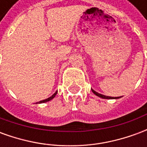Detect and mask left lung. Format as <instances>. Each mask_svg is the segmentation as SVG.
I'll list each match as a JSON object with an SVG mask.
<instances>
[{
    "label": "left lung",
    "mask_w": 147,
    "mask_h": 147,
    "mask_svg": "<svg viewBox=\"0 0 147 147\" xmlns=\"http://www.w3.org/2000/svg\"><path fill=\"white\" fill-rule=\"evenodd\" d=\"M91 90H92V92L95 94V95L98 96V97H100V98H105V99H117V98H120L119 97H117V98H114V97H109V96H105V95H103V94H99V93L96 92L95 90H94L93 89H91Z\"/></svg>",
    "instance_id": "8db88e82"
}]
</instances>
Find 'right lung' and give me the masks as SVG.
Instances as JSON below:
<instances>
[{"mask_svg": "<svg viewBox=\"0 0 147 147\" xmlns=\"http://www.w3.org/2000/svg\"><path fill=\"white\" fill-rule=\"evenodd\" d=\"M57 92H55L54 94H53V95H52L51 97H49V98H46V99H45V100H42V101H40V102H38V103H43V102H49V101H50V100H52V99L54 98L55 96L57 95ZM37 103H38V102H37Z\"/></svg>", "mask_w": 147, "mask_h": 147, "instance_id": "add662e5", "label": "right lung"}]
</instances>
